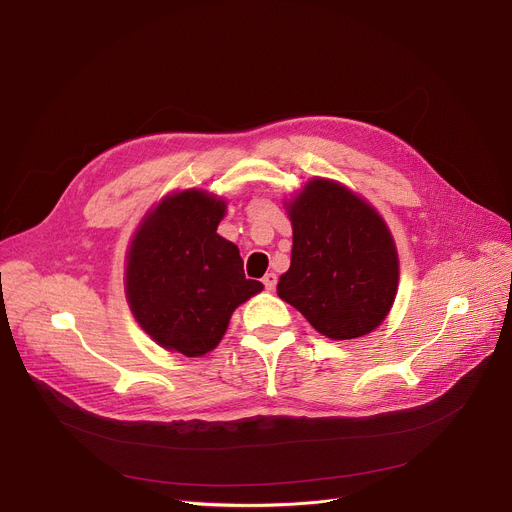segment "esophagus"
<instances>
[{
    "label": "esophagus",
    "mask_w": 512,
    "mask_h": 512,
    "mask_svg": "<svg viewBox=\"0 0 512 512\" xmlns=\"http://www.w3.org/2000/svg\"><path fill=\"white\" fill-rule=\"evenodd\" d=\"M276 284H278V276L274 274V271H269V274H265L263 276V286H265V290H274L276 288Z\"/></svg>",
    "instance_id": "esophagus-1"
}]
</instances>
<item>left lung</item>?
Segmentation results:
<instances>
[{
    "instance_id": "obj_1",
    "label": "left lung",
    "mask_w": 512,
    "mask_h": 512,
    "mask_svg": "<svg viewBox=\"0 0 512 512\" xmlns=\"http://www.w3.org/2000/svg\"><path fill=\"white\" fill-rule=\"evenodd\" d=\"M284 208L292 259L278 296L335 342L377 329L399 284L397 247L383 216L346 185L323 177L311 179Z\"/></svg>"
}]
</instances>
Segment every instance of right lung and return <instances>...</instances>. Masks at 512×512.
I'll return each mask as SVG.
<instances>
[{
    "mask_svg": "<svg viewBox=\"0 0 512 512\" xmlns=\"http://www.w3.org/2000/svg\"><path fill=\"white\" fill-rule=\"evenodd\" d=\"M226 201L203 189L164 195L133 232L125 296L138 325L189 358L212 352L236 306L263 290L247 280L238 247L218 234Z\"/></svg>",
    "mask_w": 512,
    "mask_h": 512,
    "instance_id": "right-lung-1",
    "label": "right lung"
}]
</instances>
